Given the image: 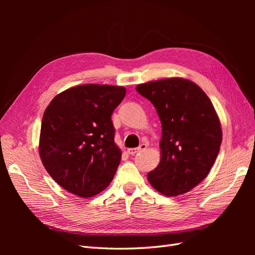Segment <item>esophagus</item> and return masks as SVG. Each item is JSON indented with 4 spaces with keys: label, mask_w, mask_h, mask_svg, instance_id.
I'll list each match as a JSON object with an SVG mask.
<instances>
[{
    "label": "esophagus",
    "mask_w": 255,
    "mask_h": 255,
    "mask_svg": "<svg viewBox=\"0 0 255 255\" xmlns=\"http://www.w3.org/2000/svg\"><path fill=\"white\" fill-rule=\"evenodd\" d=\"M145 148H146V144L141 143L139 146H138V148H132V149H128V154H130V155H135L136 153H138V152H140V151L144 150Z\"/></svg>",
    "instance_id": "esophagus-1"
}]
</instances>
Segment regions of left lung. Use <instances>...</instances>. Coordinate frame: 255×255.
Instances as JSON below:
<instances>
[{"label":"left lung","instance_id":"1","mask_svg":"<svg viewBox=\"0 0 255 255\" xmlns=\"http://www.w3.org/2000/svg\"><path fill=\"white\" fill-rule=\"evenodd\" d=\"M136 90L155 107L161 123L160 161L148 173L150 184L168 197L188 192L207 176L220 150L222 130L210 98L181 78L140 84Z\"/></svg>","mask_w":255,"mask_h":255}]
</instances>
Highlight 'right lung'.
<instances>
[{"mask_svg": "<svg viewBox=\"0 0 255 255\" xmlns=\"http://www.w3.org/2000/svg\"><path fill=\"white\" fill-rule=\"evenodd\" d=\"M126 88L87 84L69 88L44 111L39 154L45 170L64 189L94 197L113 181L121 160L112 114Z\"/></svg>", "mask_w": 255, "mask_h": 255, "instance_id": "1", "label": "right lung"}]
</instances>
